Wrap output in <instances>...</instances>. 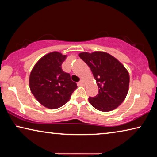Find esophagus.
<instances>
[{"label": "esophagus", "instance_id": "esophagus-1", "mask_svg": "<svg viewBox=\"0 0 157 157\" xmlns=\"http://www.w3.org/2000/svg\"><path fill=\"white\" fill-rule=\"evenodd\" d=\"M79 84L81 85V86H83V85L84 84V82L83 79H81V80L79 82Z\"/></svg>", "mask_w": 157, "mask_h": 157}]
</instances>
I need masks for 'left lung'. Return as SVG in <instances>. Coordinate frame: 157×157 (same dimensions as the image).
<instances>
[{
    "label": "left lung",
    "mask_w": 157,
    "mask_h": 157,
    "mask_svg": "<svg viewBox=\"0 0 157 157\" xmlns=\"http://www.w3.org/2000/svg\"><path fill=\"white\" fill-rule=\"evenodd\" d=\"M89 66L99 89L94 97H89L93 107L101 111L115 109L125 99L129 90L128 71L115 57L105 52L79 54Z\"/></svg>",
    "instance_id": "1"
}]
</instances>
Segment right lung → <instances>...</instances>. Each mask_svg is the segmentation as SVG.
Listing matches in <instances>:
<instances>
[{
    "label": "right lung",
    "instance_id": "obj_1",
    "mask_svg": "<svg viewBox=\"0 0 157 157\" xmlns=\"http://www.w3.org/2000/svg\"><path fill=\"white\" fill-rule=\"evenodd\" d=\"M66 55L58 52H50L37 62L32 70L29 84L37 101L50 109L59 108L68 102L78 88L64 72L62 64Z\"/></svg>",
    "mask_w": 157,
    "mask_h": 157
}]
</instances>
